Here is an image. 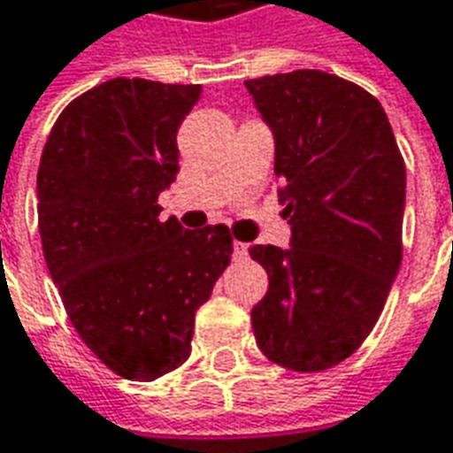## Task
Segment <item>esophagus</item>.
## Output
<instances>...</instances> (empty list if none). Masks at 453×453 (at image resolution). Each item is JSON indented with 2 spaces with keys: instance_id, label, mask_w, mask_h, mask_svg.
<instances>
[{
  "instance_id": "esophagus-1",
  "label": "esophagus",
  "mask_w": 453,
  "mask_h": 453,
  "mask_svg": "<svg viewBox=\"0 0 453 453\" xmlns=\"http://www.w3.org/2000/svg\"><path fill=\"white\" fill-rule=\"evenodd\" d=\"M233 255H235V259H245V257H247V245H245V242H240V240H235V242H233Z\"/></svg>"
}]
</instances>
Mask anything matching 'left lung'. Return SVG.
Segmentation results:
<instances>
[{
  "label": "left lung",
  "instance_id": "obj_1",
  "mask_svg": "<svg viewBox=\"0 0 453 453\" xmlns=\"http://www.w3.org/2000/svg\"><path fill=\"white\" fill-rule=\"evenodd\" d=\"M274 130L291 250L252 245L269 291L252 308L266 359L333 369L379 320L403 259L405 159L379 99L320 70L247 80Z\"/></svg>",
  "mask_w": 453,
  "mask_h": 453
}]
</instances>
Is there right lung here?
<instances>
[{"label":"right lung","mask_w":453,"mask_h":453,"mask_svg":"<svg viewBox=\"0 0 453 453\" xmlns=\"http://www.w3.org/2000/svg\"><path fill=\"white\" fill-rule=\"evenodd\" d=\"M198 84L116 77L67 104L38 167V230L70 323L104 366L155 380L191 354L196 311L233 257L227 226L159 220Z\"/></svg>","instance_id":"obj_1"}]
</instances>
